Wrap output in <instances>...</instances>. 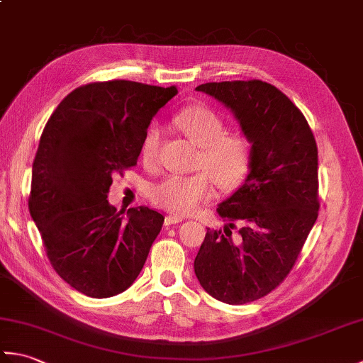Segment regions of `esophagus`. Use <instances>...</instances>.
Wrapping results in <instances>:
<instances>
[{
	"mask_svg": "<svg viewBox=\"0 0 363 363\" xmlns=\"http://www.w3.org/2000/svg\"><path fill=\"white\" fill-rule=\"evenodd\" d=\"M184 217H181V215H167L165 217V225L167 226H172V225H176V223H182Z\"/></svg>",
	"mask_w": 363,
	"mask_h": 363,
	"instance_id": "esophagus-1",
	"label": "esophagus"
}]
</instances>
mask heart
Here are the masks:
<instances>
[{"label":"heart","mask_w":363,"mask_h":363,"mask_svg":"<svg viewBox=\"0 0 363 363\" xmlns=\"http://www.w3.org/2000/svg\"><path fill=\"white\" fill-rule=\"evenodd\" d=\"M174 123L190 140L201 146L198 167L210 173L169 174L152 187V201L173 213L187 215L215 196L213 179L225 190L240 186L250 173L252 148L245 134L237 130L226 133L225 120L211 107H186L176 115ZM159 146L160 129L151 126L145 133L140 146V157L145 165H156Z\"/></svg>","instance_id":"obj_1"}]
</instances>
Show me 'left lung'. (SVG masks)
I'll list each match as a JSON object with an SVG mask.
<instances>
[{
	"label": "left lung",
	"instance_id": "1",
	"mask_svg": "<svg viewBox=\"0 0 363 363\" xmlns=\"http://www.w3.org/2000/svg\"><path fill=\"white\" fill-rule=\"evenodd\" d=\"M196 90L234 113L252 159L242 186L218 204L228 223L207 228L195 274L215 299L246 304L284 281L317 221V143L304 115L272 84L207 82ZM235 224L238 236L232 235Z\"/></svg>",
	"mask_w": 363,
	"mask_h": 363
}]
</instances>
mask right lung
Segmentation results:
<instances>
[{"label":"right lung","instance_id":"1","mask_svg":"<svg viewBox=\"0 0 363 363\" xmlns=\"http://www.w3.org/2000/svg\"><path fill=\"white\" fill-rule=\"evenodd\" d=\"M177 94L133 81L94 82L67 95L42 133L29 212L52 268L90 298L125 291L140 274L164 215L107 201L112 176L134 167L154 115Z\"/></svg>","mask_w":363,"mask_h":363}]
</instances>
